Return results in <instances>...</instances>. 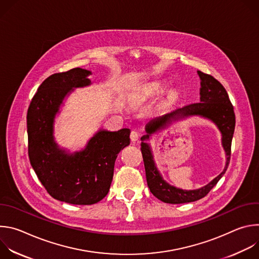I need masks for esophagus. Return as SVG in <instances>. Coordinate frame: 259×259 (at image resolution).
<instances>
[{
  "mask_svg": "<svg viewBox=\"0 0 259 259\" xmlns=\"http://www.w3.org/2000/svg\"><path fill=\"white\" fill-rule=\"evenodd\" d=\"M138 137H139V134L136 130H132L131 133H130V138H131V141L135 142L138 140Z\"/></svg>",
  "mask_w": 259,
  "mask_h": 259,
  "instance_id": "1",
  "label": "esophagus"
}]
</instances>
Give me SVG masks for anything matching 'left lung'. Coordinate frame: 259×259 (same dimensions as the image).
Here are the masks:
<instances>
[{"label":"left lung","mask_w":259,"mask_h":259,"mask_svg":"<svg viewBox=\"0 0 259 259\" xmlns=\"http://www.w3.org/2000/svg\"><path fill=\"white\" fill-rule=\"evenodd\" d=\"M198 75L201 79L200 102L188 104L173 110L169 114L152 120L145 126L147 134L141 137V153L145 168L147 187L150 188L151 193L156 198L164 203L182 204L195 202L204 198L216 186L219 179L224 176L230 164L232 139L236 125L234 106L229 98L227 90L215 78L200 70H198ZM190 115H201L209 118L218 126L223 135L222 142L226 152L227 163L224 171L207 186L198 190L183 191L170 186L162 179L155 167L150 147L148 144L144 143V140L148 139L152 134L167 126L173 121Z\"/></svg>","instance_id":"obj_1"}]
</instances>
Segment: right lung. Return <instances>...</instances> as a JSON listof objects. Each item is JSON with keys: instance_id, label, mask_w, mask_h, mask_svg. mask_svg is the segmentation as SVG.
<instances>
[{"instance_id": "1", "label": "right lung", "mask_w": 259, "mask_h": 259, "mask_svg": "<svg viewBox=\"0 0 259 259\" xmlns=\"http://www.w3.org/2000/svg\"><path fill=\"white\" fill-rule=\"evenodd\" d=\"M91 71L76 67L48 77L33 95L26 116L28 157L39 180L54 199L92 205L108 193L118 154L130 144V129L99 130L84 150L68 154L54 141L53 124L64 97L89 86Z\"/></svg>"}]
</instances>
